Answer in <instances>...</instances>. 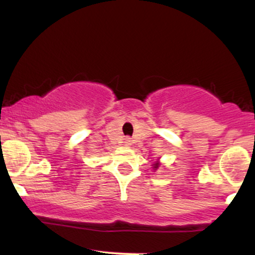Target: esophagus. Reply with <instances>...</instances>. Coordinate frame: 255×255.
Returning a JSON list of instances; mask_svg holds the SVG:
<instances>
[{
	"label": "esophagus",
	"mask_w": 255,
	"mask_h": 255,
	"mask_svg": "<svg viewBox=\"0 0 255 255\" xmlns=\"http://www.w3.org/2000/svg\"><path fill=\"white\" fill-rule=\"evenodd\" d=\"M130 141H131V140L129 139V137H126L124 142H125V145H126V146H129V145H130Z\"/></svg>",
	"instance_id": "obj_1"
}]
</instances>
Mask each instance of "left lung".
<instances>
[{
	"mask_svg": "<svg viewBox=\"0 0 255 255\" xmlns=\"http://www.w3.org/2000/svg\"><path fill=\"white\" fill-rule=\"evenodd\" d=\"M157 166H158V164H154V168H157Z\"/></svg>",
	"mask_w": 255,
	"mask_h": 255,
	"instance_id": "obj_1",
	"label": "left lung"
}]
</instances>
